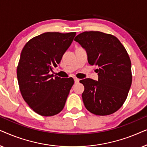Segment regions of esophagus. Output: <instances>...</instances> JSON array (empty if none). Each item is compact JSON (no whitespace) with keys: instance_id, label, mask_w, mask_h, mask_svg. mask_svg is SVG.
I'll use <instances>...</instances> for the list:
<instances>
[{"instance_id":"34e87169","label":"esophagus","mask_w":147,"mask_h":147,"mask_svg":"<svg viewBox=\"0 0 147 147\" xmlns=\"http://www.w3.org/2000/svg\"><path fill=\"white\" fill-rule=\"evenodd\" d=\"M74 81H75V83H78V82H79V81H80V80L78 79V78H74Z\"/></svg>"}]
</instances>
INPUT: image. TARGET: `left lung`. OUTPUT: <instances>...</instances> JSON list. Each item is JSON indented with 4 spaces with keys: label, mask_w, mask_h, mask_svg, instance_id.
<instances>
[{
    "label": "left lung",
    "mask_w": 147,
    "mask_h": 147,
    "mask_svg": "<svg viewBox=\"0 0 147 147\" xmlns=\"http://www.w3.org/2000/svg\"><path fill=\"white\" fill-rule=\"evenodd\" d=\"M88 53V63L98 66V81L80 80L82 99L88 111L106 116L119 110L131 86V61L125 47L115 36L100 31H85L76 36Z\"/></svg>",
    "instance_id": "1"
}]
</instances>
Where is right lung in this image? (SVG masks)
Returning <instances> with one entry per match:
<instances>
[{"label": "right lung", "instance_id": "add662e5", "mask_svg": "<svg viewBox=\"0 0 147 147\" xmlns=\"http://www.w3.org/2000/svg\"><path fill=\"white\" fill-rule=\"evenodd\" d=\"M76 34L47 32L32 38L22 50L17 69L19 89L24 100L39 115L54 116L64 108L74 80L53 78L49 72L60 63Z\"/></svg>", "mask_w": 147, "mask_h": 147}]
</instances>
